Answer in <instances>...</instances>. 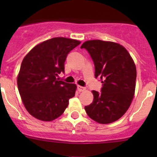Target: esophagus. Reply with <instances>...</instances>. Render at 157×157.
<instances>
[{
    "instance_id": "34e87169",
    "label": "esophagus",
    "mask_w": 157,
    "mask_h": 157,
    "mask_svg": "<svg viewBox=\"0 0 157 157\" xmlns=\"http://www.w3.org/2000/svg\"><path fill=\"white\" fill-rule=\"evenodd\" d=\"M77 90H78L79 92H83V91H85V90H86V88L83 87V86H77Z\"/></svg>"
}]
</instances>
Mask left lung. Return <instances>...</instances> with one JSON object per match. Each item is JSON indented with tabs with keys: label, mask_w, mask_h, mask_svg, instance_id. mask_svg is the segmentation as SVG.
I'll use <instances>...</instances> for the list:
<instances>
[{
	"label": "left lung",
	"mask_w": 157,
	"mask_h": 157,
	"mask_svg": "<svg viewBox=\"0 0 157 157\" xmlns=\"http://www.w3.org/2000/svg\"><path fill=\"white\" fill-rule=\"evenodd\" d=\"M80 48L90 54L95 77L102 83L101 92L93 90V101L85 110L100 124L117 121L127 112L134 97L137 77L134 61L122 45L115 42L90 40Z\"/></svg>",
	"instance_id": "1"
}]
</instances>
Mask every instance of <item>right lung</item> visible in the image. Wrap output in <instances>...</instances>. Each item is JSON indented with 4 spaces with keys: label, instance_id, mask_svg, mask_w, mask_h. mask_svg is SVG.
<instances>
[{
    "label": "right lung",
    "instance_id": "1",
    "mask_svg": "<svg viewBox=\"0 0 157 157\" xmlns=\"http://www.w3.org/2000/svg\"><path fill=\"white\" fill-rule=\"evenodd\" d=\"M80 42L57 37L34 47L22 61L17 86L26 110L33 117L50 121L63 114L76 86L58 78L64 73V62Z\"/></svg>",
    "mask_w": 157,
    "mask_h": 157
}]
</instances>
